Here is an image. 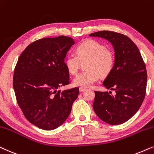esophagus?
<instances>
[{
	"mask_svg": "<svg viewBox=\"0 0 154 154\" xmlns=\"http://www.w3.org/2000/svg\"><path fill=\"white\" fill-rule=\"evenodd\" d=\"M79 91L80 92H83V91H85V90H86V88H85V87H79Z\"/></svg>",
	"mask_w": 154,
	"mask_h": 154,
	"instance_id": "esophagus-1",
	"label": "esophagus"
}]
</instances>
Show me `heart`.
Instances as JSON below:
<instances>
[{
  "label": "heart",
  "mask_w": 154,
  "mask_h": 154,
  "mask_svg": "<svg viewBox=\"0 0 154 154\" xmlns=\"http://www.w3.org/2000/svg\"><path fill=\"white\" fill-rule=\"evenodd\" d=\"M77 56L67 54L64 63L67 71L75 75L81 62L88 60L85 65L87 70L77 75L73 79V85L77 87H89L97 82L101 76H106L113 68L115 57L113 53L105 45L95 40L82 42L76 48Z\"/></svg>",
  "instance_id": "obj_1"
}]
</instances>
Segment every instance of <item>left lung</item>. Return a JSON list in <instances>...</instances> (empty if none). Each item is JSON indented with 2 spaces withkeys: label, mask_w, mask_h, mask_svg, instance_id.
<instances>
[{
  "label": "left lung",
  "mask_w": 154,
  "mask_h": 154,
  "mask_svg": "<svg viewBox=\"0 0 154 154\" xmlns=\"http://www.w3.org/2000/svg\"><path fill=\"white\" fill-rule=\"evenodd\" d=\"M90 36L108 40L113 46L115 63L103 85L111 91H95L94 112L106 123L117 125L132 118L140 108L146 94L147 73L139 48L128 36L101 31Z\"/></svg>",
  "instance_id": "left-lung-1"
}]
</instances>
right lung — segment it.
I'll use <instances>...</instances> for the list:
<instances>
[{
  "instance_id": "right-lung-1",
  "label": "right lung",
  "mask_w": 154,
  "mask_h": 154,
  "mask_svg": "<svg viewBox=\"0 0 154 154\" xmlns=\"http://www.w3.org/2000/svg\"><path fill=\"white\" fill-rule=\"evenodd\" d=\"M71 37L44 38L32 43L21 53L13 76L17 101L28 121L44 130L60 127L68 118L77 87L58 90L69 83L64 60Z\"/></svg>"
}]
</instances>
